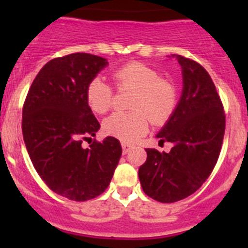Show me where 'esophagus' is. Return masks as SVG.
<instances>
[{"label": "esophagus", "mask_w": 248, "mask_h": 248, "mask_svg": "<svg viewBox=\"0 0 248 248\" xmlns=\"http://www.w3.org/2000/svg\"><path fill=\"white\" fill-rule=\"evenodd\" d=\"M132 149H133V145L132 144H128V142H122V151H124V154H128Z\"/></svg>", "instance_id": "1"}]
</instances>
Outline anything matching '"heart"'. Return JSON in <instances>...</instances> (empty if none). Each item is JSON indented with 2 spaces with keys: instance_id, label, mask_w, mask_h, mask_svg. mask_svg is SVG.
I'll return each mask as SVG.
<instances>
[{
  "instance_id": "1",
  "label": "heart",
  "mask_w": 248,
  "mask_h": 248,
  "mask_svg": "<svg viewBox=\"0 0 248 248\" xmlns=\"http://www.w3.org/2000/svg\"><path fill=\"white\" fill-rule=\"evenodd\" d=\"M111 78L117 90H134L132 111L114 112L103 122L107 134L134 141L144 136L150 120L156 126L166 124L176 107V91L171 82L161 79L155 69L140 62H131L114 69ZM86 102L92 111L106 114L112 107L114 91L101 77H94L86 87Z\"/></svg>"
}]
</instances>
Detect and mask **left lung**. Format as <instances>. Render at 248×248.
I'll return each mask as SVG.
<instances>
[{"instance_id":"obj_1","label":"left lung","mask_w":248,"mask_h":248,"mask_svg":"<svg viewBox=\"0 0 248 248\" xmlns=\"http://www.w3.org/2000/svg\"><path fill=\"white\" fill-rule=\"evenodd\" d=\"M182 68L181 98L159 131V142L170 152L146 149L139 168L142 191L157 202H174L193 194L210 176L218 159L226 129L223 104L216 86L198 62L176 55Z\"/></svg>"}]
</instances>
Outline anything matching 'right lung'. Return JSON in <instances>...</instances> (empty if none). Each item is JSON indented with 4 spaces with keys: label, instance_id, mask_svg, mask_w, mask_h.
<instances>
[{
    "label": "right lung",
    "instance_id": "add662e5",
    "mask_svg": "<svg viewBox=\"0 0 248 248\" xmlns=\"http://www.w3.org/2000/svg\"><path fill=\"white\" fill-rule=\"evenodd\" d=\"M107 64L86 52L51 60L34 78L22 108V136L34 169L51 191L71 201L103 193L122 154L114 137L81 146L101 127L86 87Z\"/></svg>",
    "mask_w": 248,
    "mask_h": 248
}]
</instances>
